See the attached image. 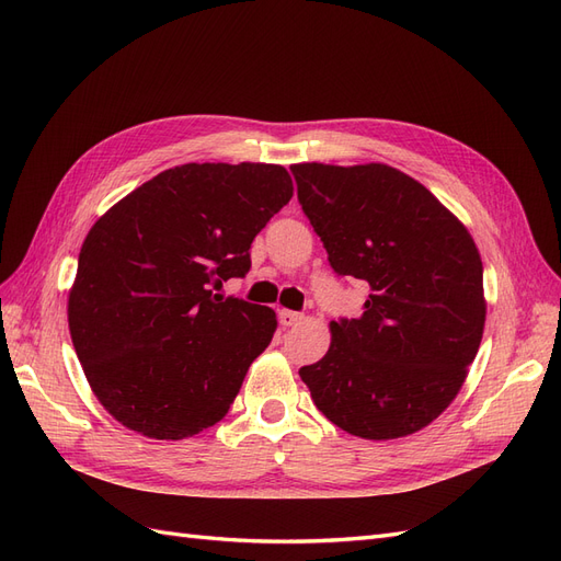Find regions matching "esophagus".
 <instances>
[{
  "label": "esophagus",
  "instance_id": "1",
  "mask_svg": "<svg viewBox=\"0 0 561 561\" xmlns=\"http://www.w3.org/2000/svg\"><path fill=\"white\" fill-rule=\"evenodd\" d=\"M301 313H297V311H287V309H283L280 313H278V320H280V325L283 328H295L297 322H301Z\"/></svg>",
  "mask_w": 561,
  "mask_h": 561
}]
</instances>
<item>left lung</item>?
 <instances>
[{
	"label": "left lung",
	"mask_w": 561,
	"mask_h": 561,
	"mask_svg": "<svg viewBox=\"0 0 561 561\" xmlns=\"http://www.w3.org/2000/svg\"><path fill=\"white\" fill-rule=\"evenodd\" d=\"M336 276L371 287L360 318L330 322V351L299 369L334 426L393 439L461 390L484 332L482 260L426 186L383 163L290 168Z\"/></svg>",
	"instance_id": "obj_1"
}]
</instances>
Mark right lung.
Masks as SVG:
<instances>
[{"label":"right lung","instance_id":"right-lung-1","mask_svg":"<svg viewBox=\"0 0 561 561\" xmlns=\"http://www.w3.org/2000/svg\"><path fill=\"white\" fill-rule=\"evenodd\" d=\"M293 198L274 163H184L98 219L67 320L95 398L122 426L184 439L222 419L276 313L215 295L250 271V245Z\"/></svg>","mask_w":561,"mask_h":561}]
</instances>
